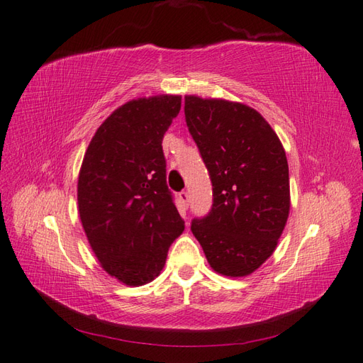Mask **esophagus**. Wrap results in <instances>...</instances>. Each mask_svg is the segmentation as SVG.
I'll list each match as a JSON object with an SVG mask.
<instances>
[{"instance_id":"1","label":"esophagus","mask_w":363,"mask_h":363,"mask_svg":"<svg viewBox=\"0 0 363 363\" xmlns=\"http://www.w3.org/2000/svg\"><path fill=\"white\" fill-rule=\"evenodd\" d=\"M179 198H181V201H182V204H184L185 207H189V202H190L189 191H181V193H179Z\"/></svg>"}]
</instances>
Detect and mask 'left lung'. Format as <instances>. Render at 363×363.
I'll use <instances>...</instances> for the list:
<instances>
[{"label":"left lung","mask_w":363,"mask_h":363,"mask_svg":"<svg viewBox=\"0 0 363 363\" xmlns=\"http://www.w3.org/2000/svg\"><path fill=\"white\" fill-rule=\"evenodd\" d=\"M184 111L213 185L212 210L191 221V232L215 272L250 275L274 254L289 216L284 148L244 104L185 96Z\"/></svg>","instance_id":"obj_1"}]
</instances>
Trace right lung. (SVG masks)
<instances>
[{"label":"right lung","instance_id":"1","mask_svg":"<svg viewBox=\"0 0 363 363\" xmlns=\"http://www.w3.org/2000/svg\"><path fill=\"white\" fill-rule=\"evenodd\" d=\"M179 109L181 96L130 100L99 126L83 157L77 184L83 230L104 271L126 286L153 281L184 232L162 151Z\"/></svg>","mask_w":363,"mask_h":363}]
</instances>
